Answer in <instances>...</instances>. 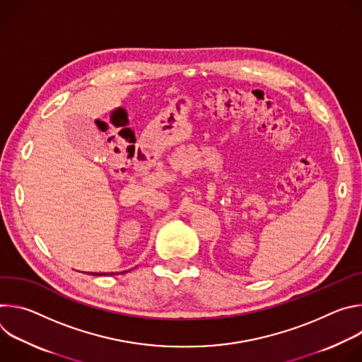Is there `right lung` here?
Listing matches in <instances>:
<instances>
[{"mask_svg":"<svg viewBox=\"0 0 362 362\" xmlns=\"http://www.w3.org/2000/svg\"><path fill=\"white\" fill-rule=\"evenodd\" d=\"M122 274H124V272H122ZM91 275H115V272H110V274H91Z\"/></svg>","mask_w":362,"mask_h":362,"instance_id":"add662e5","label":"right lung"}]
</instances>
